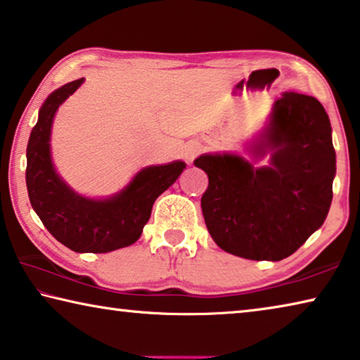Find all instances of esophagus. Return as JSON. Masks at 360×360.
Segmentation results:
<instances>
[{
  "label": "esophagus",
  "instance_id": "esophagus-1",
  "mask_svg": "<svg viewBox=\"0 0 360 360\" xmlns=\"http://www.w3.org/2000/svg\"><path fill=\"white\" fill-rule=\"evenodd\" d=\"M198 152H200V144H197V142H191V144H187L184 149V157L187 162H192V160L198 155Z\"/></svg>",
  "mask_w": 360,
  "mask_h": 360
}]
</instances>
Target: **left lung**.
<instances>
[{
    "label": "left lung",
    "mask_w": 360,
    "mask_h": 360,
    "mask_svg": "<svg viewBox=\"0 0 360 360\" xmlns=\"http://www.w3.org/2000/svg\"><path fill=\"white\" fill-rule=\"evenodd\" d=\"M248 152L269 155V165L255 167L231 152L195 158L208 174L205 224L227 253L281 261L323 224L332 205L336 155L327 112L312 96L283 93Z\"/></svg>",
    "instance_id": "obj_1"
}]
</instances>
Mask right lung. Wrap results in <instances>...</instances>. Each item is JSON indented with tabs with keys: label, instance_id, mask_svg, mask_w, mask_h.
I'll list each match as a JSON object with an SVG mask.
<instances>
[{
	"label": "right lung",
	"instance_id": "add662e5",
	"mask_svg": "<svg viewBox=\"0 0 360 360\" xmlns=\"http://www.w3.org/2000/svg\"><path fill=\"white\" fill-rule=\"evenodd\" d=\"M84 78L53 91L39 108L27 146V191L44 227L77 253H108L133 245L150 218L153 202L184 171L181 160L152 165L134 174L122 191L105 198L79 195L57 173L51 157V129L59 107Z\"/></svg>",
	"mask_w": 360,
	"mask_h": 360
}]
</instances>
